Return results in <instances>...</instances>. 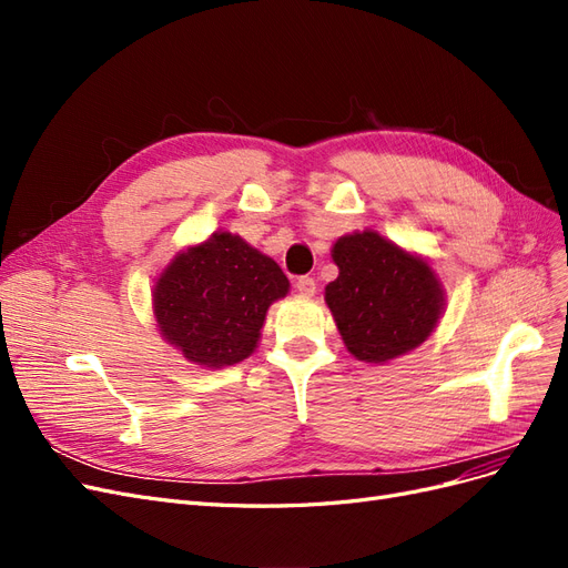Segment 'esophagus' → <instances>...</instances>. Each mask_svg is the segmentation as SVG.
<instances>
[{
	"mask_svg": "<svg viewBox=\"0 0 568 568\" xmlns=\"http://www.w3.org/2000/svg\"><path fill=\"white\" fill-rule=\"evenodd\" d=\"M296 291H298L301 296L311 298V296H315L317 284H315V280H313V277H298V280H296Z\"/></svg>",
	"mask_w": 568,
	"mask_h": 568,
	"instance_id": "34e87169",
	"label": "esophagus"
}]
</instances>
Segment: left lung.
<instances>
[{
	"mask_svg": "<svg viewBox=\"0 0 568 568\" xmlns=\"http://www.w3.org/2000/svg\"><path fill=\"white\" fill-rule=\"evenodd\" d=\"M338 277L326 284L346 348L363 363H388L432 336L443 315V284L424 257L379 232H353L332 248Z\"/></svg>",
	"mask_w": 568,
	"mask_h": 568,
	"instance_id": "left-lung-1",
	"label": "left lung"
}]
</instances>
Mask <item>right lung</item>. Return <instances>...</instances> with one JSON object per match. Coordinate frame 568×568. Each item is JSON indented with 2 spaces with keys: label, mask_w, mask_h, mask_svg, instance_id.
<instances>
[{
  "label": "right lung",
  "mask_w": 568,
  "mask_h": 568,
  "mask_svg": "<svg viewBox=\"0 0 568 568\" xmlns=\"http://www.w3.org/2000/svg\"><path fill=\"white\" fill-rule=\"evenodd\" d=\"M288 294L282 267L232 232L180 251L153 286L161 336L189 363L230 367L255 348L267 307Z\"/></svg>",
  "instance_id": "add662e5"
}]
</instances>
